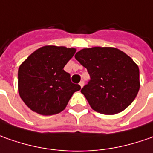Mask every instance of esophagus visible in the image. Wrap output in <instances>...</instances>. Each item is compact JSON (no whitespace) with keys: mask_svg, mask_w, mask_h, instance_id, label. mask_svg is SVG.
I'll return each instance as SVG.
<instances>
[{"mask_svg":"<svg viewBox=\"0 0 153 153\" xmlns=\"http://www.w3.org/2000/svg\"><path fill=\"white\" fill-rule=\"evenodd\" d=\"M79 85H80V87H81V88H82V87L84 86V85H85V82L82 80V81L79 82Z\"/></svg>","mask_w":153,"mask_h":153,"instance_id":"obj_1","label":"esophagus"}]
</instances>
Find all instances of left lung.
Listing matches in <instances>:
<instances>
[{"label": "left lung", "mask_w": 153, "mask_h": 153, "mask_svg": "<svg viewBox=\"0 0 153 153\" xmlns=\"http://www.w3.org/2000/svg\"><path fill=\"white\" fill-rule=\"evenodd\" d=\"M74 57L91 76L81 93L96 112L108 115L119 113L136 97L140 89L139 67L124 51L96 46L82 49Z\"/></svg>", "instance_id": "8db88e82"}]
</instances>
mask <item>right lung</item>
Masks as SVG:
<instances>
[{"label": "right lung", "instance_id": "right-lung-1", "mask_svg": "<svg viewBox=\"0 0 153 153\" xmlns=\"http://www.w3.org/2000/svg\"><path fill=\"white\" fill-rule=\"evenodd\" d=\"M75 52V48L45 45L19 66V96L32 111L45 116L61 113L73 94L81 89L63 69Z\"/></svg>", "mask_w": 153, "mask_h": 153}]
</instances>
